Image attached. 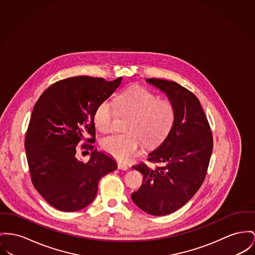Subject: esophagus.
<instances>
[{
    "label": "esophagus",
    "mask_w": 255,
    "mask_h": 255,
    "mask_svg": "<svg viewBox=\"0 0 255 255\" xmlns=\"http://www.w3.org/2000/svg\"><path fill=\"white\" fill-rule=\"evenodd\" d=\"M118 168L120 170H124V171H127L128 170V166L127 164H124V163H118Z\"/></svg>",
    "instance_id": "esophagus-1"
}]
</instances>
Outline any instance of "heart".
I'll use <instances>...</instances> for the list:
<instances>
[{
  "label": "heart",
  "mask_w": 255,
  "mask_h": 255,
  "mask_svg": "<svg viewBox=\"0 0 255 255\" xmlns=\"http://www.w3.org/2000/svg\"><path fill=\"white\" fill-rule=\"evenodd\" d=\"M114 103L121 113L130 116L128 135L107 136L101 142L104 152L119 160H127L138 153L143 141L147 146L158 144L169 132L174 120L175 108L168 100H159L149 90L130 87L119 94ZM115 109L109 101H103L96 108L94 123L102 132L113 128Z\"/></svg>",
  "instance_id": "heart-1"
}]
</instances>
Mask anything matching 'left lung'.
Wrapping results in <instances>:
<instances>
[{"instance_id": "1", "label": "left lung", "mask_w": 255, "mask_h": 255, "mask_svg": "<svg viewBox=\"0 0 255 255\" xmlns=\"http://www.w3.org/2000/svg\"><path fill=\"white\" fill-rule=\"evenodd\" d=\"M146 82L164 93L175 108V120L162 143L148 154L151 162L132 166L143 175L131 194L138 208L152 216H165L188 202L203 184L213 151V135L199 100L187 89L163 79Z\"/></svg>"}]
</instances>
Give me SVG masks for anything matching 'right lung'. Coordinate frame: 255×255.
I'll return each mask as SVG.
<instances>
[{"instance_id":"obj_1","label":"right lung","mask_w":255,"mask_h":255,"mask_svg":"<svg viewBox=\"0 0 255 255\" xmlns=\"http://www.w3.org/2000/svg\"><path fill=\"white\" fill-rule=\"evenodd\" d=\"M122 80L70 77L46 89L34 104L25 137L27 160L34 187L54 208L63 212L85 208L94 201L100 180L117 169V162L98 150L87 163L77 159L76 146L81 140L93 143L96 108ZM88 134L93 138H87Z\"/></svg>"}]
</instances>
